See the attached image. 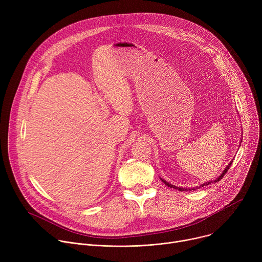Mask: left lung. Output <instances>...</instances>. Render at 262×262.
Returning a JSON list of instances; mask_svg holds the SVG:
<instances>
[{
	"label": "left lung",
	"instance_id": "1",
	"mask_svg": "<svg viewBox=\"0 0 262 262\" xmlns=\"http://www.w3.org/2000/svg\"><path fill=\"white\" fill-rule=\"evenodd\" d=\"M242 141H243V139H242ZM242 141H241V142H242ZM232 162H233V160H232V161H231V162H230V163L227 165V167H226L225 169L223 170L222 174H221V175H220L217 178H215L214 180H210V181L204 182L203 184L199 185L198 188H196V186H195V188H190V189H189V188H179V186H176V185H174V184H172V183H169L168 181H166V180H165V179H163V178H161V180H162V181H163V182H164V183H165L167 186H169V188H172V189H177V190H179V191H192V190H193V191H195L196 189H199V188H201V186H205V185H207V184H210V183H213V182H217V181H220V180L222 179V177H223L224 175H225V174L227 173V171H228V169L230 168V166H231Z\"/></svg>",
	"mask_w": 262,
	"mask_h": 262
}]
</instances>
